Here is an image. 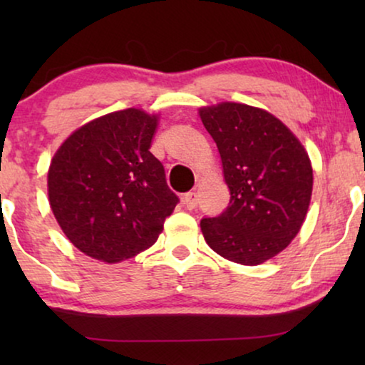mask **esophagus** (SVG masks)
I'll list each match as a JSON object with an SVG mask.
<instances>
[{
    "mask_svg": "<svg viewBox=\"0 0 365 365\" xmlns=\"http://www.w3.org/2000/svg\"><path fill=\"white\" fill-rule=\"evenodd\" d=\"M197 201H199V199H197L196 192H187L186 196L182 197V204L186 206V209H189V211H191V209H196Z\"/></svg>",
    "mask_w": 365,
    "mask_h": 365,
    "instance_id": "esophagus-1",
    "label": "esophagus"
}]
</instances>
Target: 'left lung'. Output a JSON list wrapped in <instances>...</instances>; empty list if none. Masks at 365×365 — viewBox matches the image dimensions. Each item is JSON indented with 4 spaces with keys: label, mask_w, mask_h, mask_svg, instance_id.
<instances>
[{
    "label": "left lung",
    "mask_w": 365,
    "mask_h": 365,
    "mask_svg": "<svg viewBox=\"0 0 365 365\" xmlns=\"http://www.w3.org/2000/svg\"><path fill=\"white\" fill-rule=\"evenodd\" d=\"M216 143L231 201L202 219L207 246L227 261L259 266L286 249L306 221L312 164L296 134L266 109L224 101L199 108Z\"/></svg>",
    "instance_id": "obj_1"
}]
</instances>
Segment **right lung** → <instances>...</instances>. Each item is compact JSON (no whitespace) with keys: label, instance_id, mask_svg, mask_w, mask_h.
<instances>
[{"label":"right lung","instance_id":"right-lung-1","mask_svg":"<svg viewBox=\"0 0 365 365\" xmlns=\"http://www.w3.org/2000/svg\"><path fill=\"white\" fill-rule=\"evenodd\" d=\"M159 114L128 108L83 124L48 169V199L69 242L114 264L158 241L178 197L151 143Z\"/></svg>","mask_w":365,"mask_h":365}]
</instances>
